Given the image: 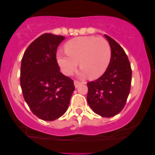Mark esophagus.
I'll list each match as a JSON object with an SVG mask.
<instances>
[{
    "label": "esophagus",
    "instance_id": "obj_1",
    "mask_svg": "<svg viewBox=\"0 0 155 155\" xmlns=\"http://www.w3.org/2000/svg\"><path fill=\"white\" fill-rule=\"evenodd\" d=\"M82 83V82H79V81H77V80L74 81V85H75V87H77L79 85H81Z\"/></svg>",
    "mask_w": 155,
    "mask_h": 155
}]
</instances>
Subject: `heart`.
Instances as JSON below:
<instances>
[{
	"label": "heart",
	"mask_w": 155,
	"mask_h": 155,
	"mask_svg": "<svg viewBox=\"0 0 155 155\" xmlns=\"http://www.w3.org/2000/svg\"><path fill=\"white\" fill-rule=\"evenodd\" d=\"M65 52L57 54L58 64L65 75L72 74L79 61L82 73L97 79L107 70L112 58V48L103 37L85 36L72 39L64 45Z\"/></svg>",
	"instance_id": "obj_1"
}]
</instances>
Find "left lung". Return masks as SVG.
I'll return each mask as SVG.
<instances>
[{
    "instance_id": "left-lung-1",
    "label": "left lung",
    "mask_w": 155,
    "mask_h": 155,
    "mask_svg": "<svg viewBox=\"0 0 155 155\" xmlns=\"http://www.w3.org/2000/svg\"><path fill=\"white\" fill-rule=\"evenodd\" d=\"M105 37L112 48L111 61L101 77L87 83V101L95 113L109 118L119 113L125 106L130 90L132 70L122 47L107 34Z\"/></svg>"
}]
</instances>
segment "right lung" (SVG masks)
Segmentation results:
<instances>
[{"instance_id": "add662e5", "label": "right lung", "mask_w": 155, "mask_h": 155, "mask_svg": "<svg viewBox=\"0 0 155 155\" xmlns=\"http://www.w3.org/2000/svg\"><path fill=\"white\" fill-rule=\"evenodd\" d=\"M61 35L44 34L33 41L21 59L20 84L31 112L44 121L65 113L75 89L73 80L60 72L56 59Z\"/></svg>"}]
</instances>
